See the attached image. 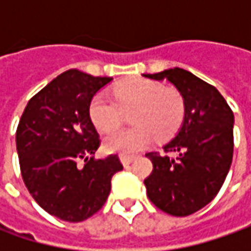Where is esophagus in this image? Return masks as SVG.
I'll list each match as a JSON object with an SVG mask.
<instances>
[{
	"label": "esophagus",
	"mask_w": 251,
	"mask_h": 251,
	"mask_svg": "<svg viewBox=\"0 0 251 251\" xmlns=\"http://www.w3.org/2000/svg\"><path fill=\"white\" fill-rule=\"evenodd\" d=\"M134 159H135L134 155H120V162L123 163V166H128Z\"/></svg>",
	"instance_id": "34e87169"
}]
</instances>
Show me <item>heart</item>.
Here are the masks:
<instances>
[{
  "label": "heart",
  "instance_id": "heart-1",
  "mask_svg": "<svg viewBox=\"0 0 251 251\" xmlns=\"http://www.w3.org/2000/svg\"><path fill=\"white\" fill-rule=\"evenodd\" d=\"M116 100L98 95L89 106V117L99 131H110L121 121L122 111L137 107L133 113L134 129L113 130L103 138V150L130 155L150 145L153 137L166 138L177 130L184 116V103L175 89H165L150 79H131L114 89Z\"/></svg>",
  "mask_w": 251,
  "mask_h": 251
}]
</instances>
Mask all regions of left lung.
<instances>
[{"label":"left lung","instance_id":"obj_1","mask_svg":"<svg viewBox=\"0 0 251 251\" xmlns=\"http://www.w3.org/2000/svg\"><path fill=\"white\" fill-rule=\"evenodd\" d=\"M145 78L170 82L183 98L184 117L163 151L148 152L153 170L144 180L147 196L163 212L187 217L211 202L221 190L233 158L235 117L217 88L183 68Z\"/></svg>","mask_w":251,"mask_h":251}]
</instances>
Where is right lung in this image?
<instances>
[{"mask_svg": "<svg viewBox=\"0 0 251 251\" xmlns=\"http://www.w3.org/2000/svg\"><path fill=\"white\" fill-rule=\"evenodd\" d=\"M113 81L68 70L36 93L19 120L16 151L25 186L50 215L81 222L110 194L123 170L117 155L93 159L99 134L89 117L93 96Z\"/></svg>", "mask_w": 251, "mask_h": 251, "instance_id": "add662e5", "label": "right lung"}]
</instances>
